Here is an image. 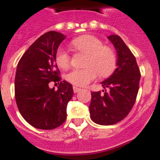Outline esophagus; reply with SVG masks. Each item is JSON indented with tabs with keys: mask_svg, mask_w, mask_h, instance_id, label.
I'll use <instances>...</instances> for the list:
<instances>
[{
	"mask_svg": "<svg viewBox=\"0 0 160 160\" xmlns=\"http://www.w3.org/2000/svg\"><path fill=\"white\" fill-rule=\"evenodd\" d=\"M80 90H81V89H80V88H79V87H77V86H73V90H74V92H75V93L79 92Z\"/></svg>",
	"mask_w": 160,
	"mask_h": 160,
	"instance_id": "esophagus-1",
	"label": "esophagus"
}]
</instances>
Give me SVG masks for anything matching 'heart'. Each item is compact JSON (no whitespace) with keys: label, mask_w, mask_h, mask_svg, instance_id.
I'll return each instance as SVG.
<instances>
[{"label":"heart","mask_w":160,"mask_h":160,"mask_svg":"<svg viewBox=\"0 0 160 160\" xmlns=\"http://www.w3.org/2000/svg\"><path fill=\"white\" fill-rule=\"evenodd\" d=\"M70 46L75 51L86 55L84 69H74L68 73L67 81L77 86H85L95 80L100 74L107 77L113 74L117 66V55L109 46H104L100 39L85 35L74 39ZM55 62L59 67L66 69L70 64V55L67 51L59 47L55 53Z\"/></svg>","instance_id":"b5f03b06"}]
</instances>
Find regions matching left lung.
<instances>
[{
  "label": "left lung",
  "instance_id": "8db88e82",
  "mask_svg": "<svg viewBox=\"0 0 160 160\" xmlns=\"http://www.w3.org/2000/svg\"><path fill=\"white\" fill-rule=\"evenodd\" d=\"M116 50L117 68L101 82L104 94L91 92L90 118L101 125L121 121L134 106L139 91L140 71L136 59L123 40L117 35L108 36Z\"/></svg>",
  "mask_w": 160,
  "mask_h": 160
}]
</instances>
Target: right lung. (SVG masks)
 <instances>
[{"mask_svg":"<svg viewBox=\"0 0 160 160\" xmlns=\"http://www.w3.org/2000/svg\"><path fill=\"white\" fill-rule=\"evenodd\" d=\"M65 36L49 31L39 37L19 60L15 78L16 105L25 120L36 129H53L66 119V107L73 88L60 81L55 53ZM58 82V90L48 87Z\"/></svg>","mask_w":160,"mask_h":160,"instance_id":"right-lung-1","label":"right lung"}]
</instances>
